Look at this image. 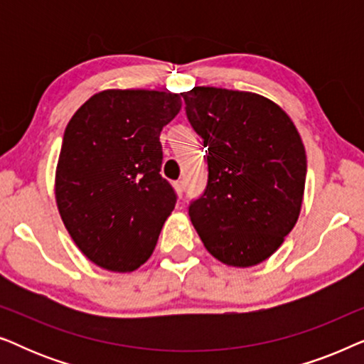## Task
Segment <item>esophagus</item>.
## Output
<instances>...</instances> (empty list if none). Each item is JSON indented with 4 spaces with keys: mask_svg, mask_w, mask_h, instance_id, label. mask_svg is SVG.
I'll return each instance as SVG.
<instances>
[{
    "mask_svg": "<svg viewBox=\"0 0 364 364\" xmlns=\"http://www.w3.org/2000/svg\"><path fill=\"white\" fill-rule=\"evenodd\" d=\"M173 187H176L177 196H178V197H182V196H183V182H182V181H178V182L173 183Z\"/></svg>",
    "mask_w": 364,
    "mask_h": 364,
    "instance_id": "1",
    "label": "esophagus"
}]
</instances>
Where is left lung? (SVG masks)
<instances>
[{"instance_id":"obj_1","label":"left lung","mask_w":364,"mask_h":364,"mask_svg":"<svg viewBox=\"0 0 364 364\" xmlns=\"http://www.w3.org/2000/svg\"><path fill=\"white\" fill-rule=\"evenodd\" d=\"M188 122L207 147L208 181L188 205L203 245L230 267L267 260L300 215L306 154L280 106L253 92H182Z\"/></svg>"}]
</instances>
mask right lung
<instances>
[{
  "label": "right lung",
  "mask_w": 364,
  "mask_h": 364,
  "mask_svg": "<svg viewBox=\"0 0 364 364\" xmlns=\"http://www.w3.org/2000/svg\"><path fill=\"white\" fill-rule=\"evenodd\" d=\"M181 106L178 94L109 89L84 102L64 131L58 208L79 250L101 268L132 272L156 248L177 202L161 176L159 136Z\"/></svg>",
  "instance_id": "1"
}]
</instances>
